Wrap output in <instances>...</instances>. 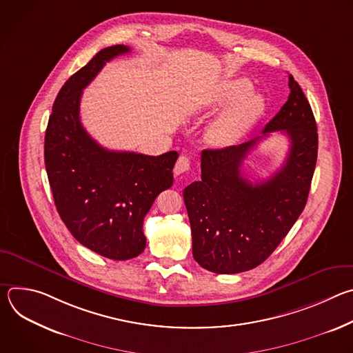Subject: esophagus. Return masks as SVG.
<instances>
[{
	"mask_svg": "<svg viewBox=\"0 0 353 353\" xmlns=\"http://www.w3.org/2000/svg\"><path fill=\"white\" fill-rule=\"evenodd\" d=\"M190 166H191V162L187 157H180L174 165V173L179 176L181 173H185L187 170H190Z\"/></svg>",
	"mask_w": 353,
	"mask_h": 353,
	"instance_id": "esophagus-1",
	"label": "esophagus"
}]
</instances>
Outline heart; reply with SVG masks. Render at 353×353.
<instances>
[{
    "instance_id": "1",
    "label": "heart",
    "mask_w": 353,
    "mask_h": 353,
    "mask_svg": "<svg viewBox=\"0 0 353 353\" xmlns=\"http://www.w3.org/2000/svg\"><path fill=\"white\" fill-rule=\"evenodd\" d=\"M251 82L244 78L226 81L214 94L212 105H230L208 127V138L216 146L237 143L256 124L264 110V100L257 93H248Z\"/></svg>"
}]
</instances>
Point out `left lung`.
I'll list each match as a JSON object with an SVG mask.
<instances>
[{
  "instance_id": "8db88e82",
  "label": "left lung",
  "mask_w": 353,
  "mask_h": 353,
  "mask_svg": "<svg viewBox=\"0 0 353 353\" xmlns=\"http://www.w3.org/2000/svg\"><path fill=\"white\" fill-rule=\"evenodd\" d=\"M286 103L248 142L201 154V181L183 191L194 260L215 274H239L264 263L292 229L307 203L317 162V124L309 100L289 75ZM290 138L283 168L253 185L239 169L249 150L271 132Z\"/></svg>"
}]
</instances>
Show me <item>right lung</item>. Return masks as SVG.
Returning <instances> with one entry per match:
<instances>
[{
  "label": "right lung",
  "instance_id": "right-lung-1",
  "mask_svg": "<svg viewBox=\"0 0 353 353\" xmlns=\"http://www.w3.org/2000/svg\"><path fill=\"white\" fill-rule=\"evenodd\" d=\"M125 53L130 47L124 44L100 50L64 83L44 137V163L60 218L82 245L119 261L143 251V218L172 187L179 158L176 150L159 157L109 150L82 127L83 88L108 61Z\"/></svg>",
  "mask_w": 353,
  "mask_h": 353
}]
</instances>
